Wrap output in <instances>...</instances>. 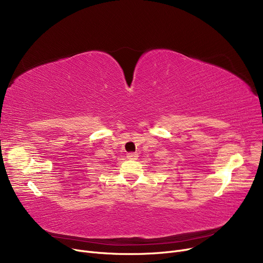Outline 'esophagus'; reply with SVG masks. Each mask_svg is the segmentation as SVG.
Instances as JSON below:
<instances>
[{"mask_svg":"<svg viewBox=\"0 0 263 263\" xmlns=\"http://www.w3.org/2000/svg\"><path fill=\"white\" fill-rule=\"evenodd\" d=\"M138 157H139V155L136 153H129L127 155V158L130 159V160H136V159H138Z\"/></svg>","mask_w":263,"mask_h":263,"instance_id":"obj_1","label":"esophagus"}]
</instances>
